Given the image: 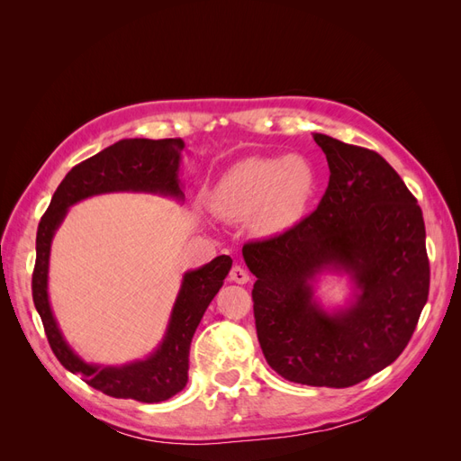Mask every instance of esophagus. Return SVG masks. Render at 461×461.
I'll return each instance as SVG.
<instances>
[{
	"label": "esophagus",
	"instance_id": "esophagus-1",
	"mask_svg": "<svg viewBox=\"0 0 461 461\" xmlns=\"http://www.w3.org/2000/svg\"><path fill=\"white\" fill-rule=\"evenodd\" d=\"M229 276H230V281L239 283V285H246V283L249 281V275H248V271L242 267V265H232V269H230Z\"/></svg>",
	"mask_w": 461,
	"mask_h": 461
}]
</instances>
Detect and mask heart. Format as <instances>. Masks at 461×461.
<instances>
[{
	"label": "heart",
	"mask_w": 461,
	"mask_h": 461,
	"mask_svg": "<svg viewBox=\"0 0 461 461\" xmlns=\"http://www.w3.org/2000/svg\"><path fill=\"white\" fill-rule=\"evenodd\" d=\"M317 188L302 156L249 158L232 165L209 192V205L230 221H249L261 234H281L303 217Z\"/></svg>",
	"instance_id": "heart-1"
}]
</instances>
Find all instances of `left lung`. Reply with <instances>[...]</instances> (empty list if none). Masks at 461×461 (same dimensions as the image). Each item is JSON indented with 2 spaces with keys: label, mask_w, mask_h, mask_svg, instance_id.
<instances>
[{
  "label": "left lung",
  "mask_w": 461,
  "mask_h": 461,
  "mask_svg": "<svg viewBox=\"0 0 461 461\" xmlns=\"http://www.w3.org/2000/svg\"><path fill=\"white\" fill-rule=\"evenodd\" d=\"M329 163V186L312 215L273 239L248 242L256 275L258 340L286 381L346 388L403 352L429 296L421 207L379 153L313 134ZM323 270H344L355 302L334 314L312 298Z\"/></svg>",
  "instance_id": "left-lung-1"
}]
</instances>
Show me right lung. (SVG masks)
I'll return each instance as SVG.
<instances>
[{
    "instance_id": "obj_1",
    "label": "right lung",
    "mask_w": 461,
    "mask_h": 461,
    "mask_svg": "<svg viewBox=\"0 0 461 461\" xmlns=\"http://www.w3.org/2000/svg\"><path fill=\"white\" fill-rule=\"evenodd\" d=\"M180 138H129L102 149L75 165L55 190L50 207L40 219L36 232V265L32 273V300L44 323L51 350L61 366L82 375V381L113 398H132L156 403L169 400L188 383L190 342L200 321L232 267L229 256H219L196 271H188L173 305L169 327L158 350L146 359L121 367H102L80 359L63 339L48 298L50 249L68 207L107 192H151L183 200L178 178Z\"/></svg>"
}]
</instances>
